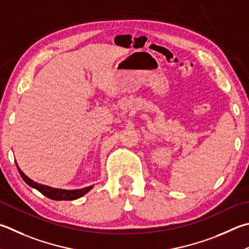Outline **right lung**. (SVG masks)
Wrapping results in <instances>:
<instances>
[{"instance_id":"right-lung-1","label":"right lung","mask_w":249,"mask_h":249,"mask_svg":"<svg viewBox=\"0 0 249 249\" xmlns=\"http://www.w3.org/2000/svg\"><path fill=\"white\" fill-rule=\"evenodd\" d=\"M16 165H17V163H16ZM17 169H18V172H19V174L22 178V179H24L30 187L36 188L37 191L41 193L42 195L47 196L48 198H50V199H53V200H75V199H78V198H80L81 196H84L85 194H87L90 191V189L93 187V185H91V186H88V187H85V188H81V189H73V191H69V189L53 188V187L47 186V185H42V184H38V183L34 182V180L30 179L28 176L25 175L24 172H22L19 168H18V165H17Z\"/></svg>"}]
</instances>
